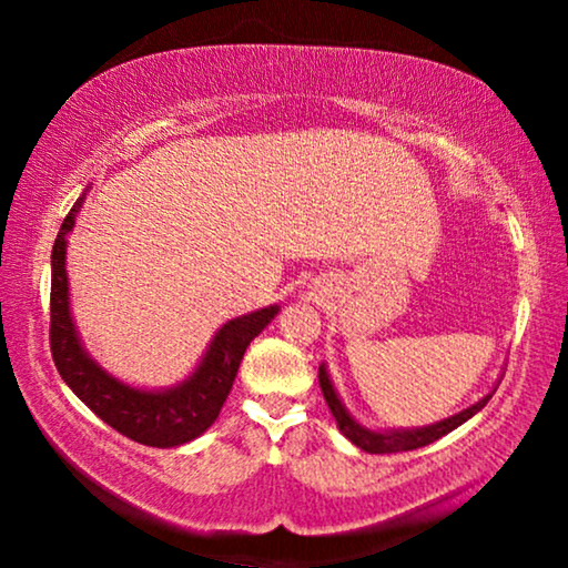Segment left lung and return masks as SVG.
Wrapping results in <instances>:
<instances>
[{
  "mask_svg": "<svg viewBox=\"0 0 568 568\" xmlns=\"http://www.w3.org/2000/svg\"><path fill=\"white\" fill-rule=\"evenodd\" d=\"M317 379H321V390L325 395V403H328L333 418H336L338 429L344 437L356 445L364 453H372V455H390V453H408V449H418V447H426L432 445V442H437L439 437H445L457 426L468 422L470 416H476L480 408L486 406L488 400H491L494 393H488L486 398H480L476 406L460 410V414L445 418V422H437L432 426H418V429H390V432H375V429H367V426L356 424L352 414H348L344 403H341L336 387L331 383V375L328 369H325V364H321V369H317Z\"/></svg>",
  "mask_w": 568,
  "mask_h": 568,
  "instance_id": "obj_1",
  "label": "left lung"
}]
</instances>
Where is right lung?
Instances as JSON below:
<instances>
[{"mask_svg": "<svg viewBox=\"0 0 568 568\" xmlns=\"http://www.w3.org/2000/svg\"><path fill=\"white\" fill-rule=\"evenodd\" d=\"M82 199L69 209L51 251V356L59 375L92 414L123 437L146 447H178L196 439L216 422L235 383L251 341L274 321L276 305L227 321L216 331L204 359L183 383L165 390H142L131 387L100 367L84 352L80 333L74 328L69 310L67 278V235L74 230V220L82 209Z\"/></svg>", "mask_w": 568, "mask_h": 568, "instance_id": "1", "label": "right lung"}]
</instances>
